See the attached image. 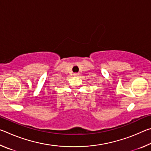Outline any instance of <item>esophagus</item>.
Returning a JSON list of instances; mask_svg holds the SVG:
<instances>
[{"label": "esophagus", "instance_id": "34e87169", "mask_svg": "<svg viewBox=\"0 0 151 151\" xmlns=\"http://www.w3.org/2000/svg\"><path fill=\"white\" fill-rule=\"evenodd\" d=\"M79 75H78V73H75L74 74V76H78Z\"/></svg>", "mask_w": 151, "mask_h": 151}]
</instances>
